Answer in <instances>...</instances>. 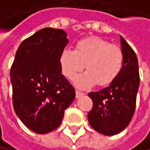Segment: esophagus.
Masks as SVG:
<instances>
[{"label": "esophagus", "instance_id": "34e87169", "mask_svg": "<svg viewBox=\"0 0 150 150\" xmlns=\"http://www.w3.org/2000/svg\"><path fill=\"white\" fill-rule=\"evenodd\" d=\"M83 95H84V93H81V91H76V98H80V97H81V96H83Z\"/></svg>", "mask_w": 150, "mask_h": 150}]
</instances>
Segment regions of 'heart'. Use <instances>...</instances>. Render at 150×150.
Here are the masks:
<instances>
[{
    "label": "heart",
    "mask_w": 150,
    "mask_h": 150,
    "mask_svg": "<svg viewBox=\"0 0 150 150\" xmlns=\"http://www.w3.org/2000/svg\"><path fill=\"white\" fill-rule=\"evenodd\" d=\"M124 63V53L118 46L101 37H87L79 41L75 49H64L59 57L63 76L73 80L86 68L87 71L78 77L77 87L85 89L98 83L107 86L120 74Z\"/></svg>",
    "instance_id": "heart-1"
}]
</instances>
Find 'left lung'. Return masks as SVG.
Returning <instances> with one entry per match:
<instances>
[{
  "instance_id": "obj_1",
  "label": "left lung",
  "mask_w": 150,
  "mask_h": 150,
  "mask_svg": "<svg viewBox=\"0 0 150 150\" xmlns=\"http://www.w3.org/2000/svg\"><path fill=\"white\" fill-rule=\"evenodd\" d=\"M121 47L124 63L120 74L108 87L88 94L93 100L88 121L94 130L105 136L123 131L129 125L136 109L139 87L137 57L122 36Z\"/></svg>"
}]
</instances>
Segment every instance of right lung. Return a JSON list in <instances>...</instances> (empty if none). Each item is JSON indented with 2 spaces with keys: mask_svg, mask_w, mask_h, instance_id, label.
<instances>
[{
  "mask_svg": "<svg viewBox=\"0 0 150 150\" xmlns=\"http://www.w3.org/2000/svg\"><path fill=\"white\" fill-rule=\"evenodd\" d=\"M68 44L61 29L43 28L25 39L11 68L13 105L23 125L37 134L55 130L75 99L61 74L59 57Z\"/></svg>",
  "mask_w": 150,
  "mask_h": 150,
  "instance_id": "right-lung-1",
  "label": "right lung"
}]
</instances>
